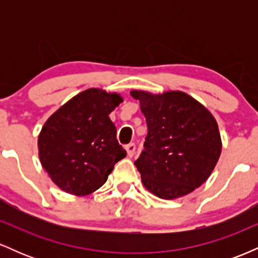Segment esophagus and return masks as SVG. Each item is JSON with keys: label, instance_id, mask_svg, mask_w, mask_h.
<instances>
[{"label": "esophagus", "instance_id": "1", "mask_svg": "<svg viewBox=\"0 0 258 258\" xmlns=\"http://www.w3.org/2000/svg\"><path fill=\"white\" fill-rule=\"evenodd\" d=\"M126 152H127V155L130 156V158H132L133 155H135V152H136V144L135 143H130L126 146Z\"/></svg>", "mask_w": 258, "mask_h": 258}]
</instances>
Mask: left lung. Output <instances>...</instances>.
Listing matches in <instances>:
<instances>
[{
  "mask_svg": "<svg viewBox=\"0 0 258 258\" xmlns=\"http://www.w3.org/2000/svg\"><path fill=\"white\" fill-rule=\"evenodd\" d=\"M147 120L144 149L136 160L144 186L161 199H176L199 188L222 150L215 117L180 91L152 94L131 91Z\"/></svg>",
  "mask_w": 258,
  "mask_h": 258,
  "instance_id": "left-lung-1",
  "label": "left lung"
}]
</instances>
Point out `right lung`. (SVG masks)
Wrapping results in <instances>:
<instances>
[{"instance_id": "add662e5", "label": "right lung", "mask_w": 258, "mask_h": 258, "mask_svg": "<svg viewBox=\"0 0 258 258\" xmlns=\"http://www.w3.org/2000/svg\"><path fill=\"white\" fill-rule=\"evenodd\" d=\"M122 102L120 94L90 88L76 94L44 122L38 136L42 167L61 190L87 195L108 179L126 156L109 114Z\"/></svg>"}]
</instances>
